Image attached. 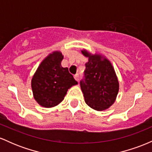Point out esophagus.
Wrapping results in <instances>:
<instances>
[{"instance_id":"esophagus-1","label":"esophagus","mask_w":152,"mask_h":152,"mask_svg":"<svg viewBox=\"0 0 152 152\" xmlns=\"http://www.w3.org/2000/svg\"><path fill=\"white\" fill-rule=\"evenodd\" d=\"M74 78L76 80V81H78V80H79V75H78V74L74 75Z\"/></svg>"}]
</instances>
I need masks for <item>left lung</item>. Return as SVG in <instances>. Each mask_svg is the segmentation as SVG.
<instances>
[{
    "label": "left lung",
    "mask_w": 152,
    "mask_h": 152,
    "mask_svg": "<svg viewBox=\"0 0 152 152\" xmlns=\"http://www.w3.org/2000/svg\"><path fill=\"white\" fill-rule=\"evenodd\" d=\"M81 53L88 58L85 64V78L80 82L85 102L91 109L104 111L117 96L119 83L116 72L109 60L101 54H91L85 49Z\"/></svg>",
    "instance_id": "left-lung-1"
}]
</instances>
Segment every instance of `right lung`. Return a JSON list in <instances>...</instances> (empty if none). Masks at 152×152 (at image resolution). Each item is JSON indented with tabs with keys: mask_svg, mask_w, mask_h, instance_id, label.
I'll return each instance as SVG.
<instances>
[{
	"mask_svg": "<svg viewBox=\"0 0 152 152\" xmlns=\"http://www.w3.org/2000/svg\"><path fill=\"white\" fill-rule=\"evenodd\" d=\"M62 53L56 50L40 64L31 80L35 100L45 108L57 106L64 100L68 89L78 84L68 68L61 66Z\"/></svg>",
	"mask_w": 152,
	"mask_h": 152,
	"instance_id": "add662e5",
	"label": "right lung"
}]
</instances>
